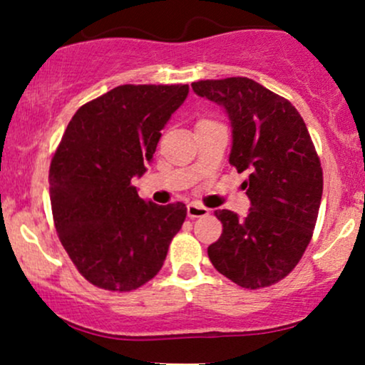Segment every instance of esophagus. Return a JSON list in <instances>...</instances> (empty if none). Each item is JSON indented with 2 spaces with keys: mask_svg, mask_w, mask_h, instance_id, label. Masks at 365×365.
I'll return each mask as SVG.
<instances>
[{
  "mask_svg": "<svg viewBox=\"0 0 365 365\" xmlns=\"http://www.w3.org/2000/svg\"><path fill=\"white\" fill-rule=\"evenodd\" d=\"M187 215H188V217H190V220H194V217L207 216L209 209L204 207V206H199V204H195V202H190L187 206Z\"/></svg>",
  "mask_w": 365,
  "mask_h": 365,
  "instance_id": "obj_1",
  "label": "esophagus"
}]
</instances>
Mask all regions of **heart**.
Listing matches in <instances>:
<instances>
[{"mask_svg":"<svg viewBox=\"0 0 365 365\" xmlns=\"http://www.w3.org/2000/svg\"><path fill=\"white\" fill-rule=\"evenodd\" d=\"M202 121H209V120H202Z\"/></svg>","mask_w":365,"mask_h":365,"instance_id":"b5f03b06","label":"heart"}]
</instances>
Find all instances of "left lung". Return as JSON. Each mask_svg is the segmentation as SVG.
<instances>
[{
    "label": "left lung",
    "mask_w": 365,
    "mask_h": 365,
    "mask_svg": "<svg viewBox=\"0 0 365 365\" xmlns=\"http://www.w3.org/2000/svg\"><path fill=\"white\" fill-rule=\"evenodd\" d=\"M192 89L220 104L232 123L230 165L249 178V215L228 209L220 240L207 247L212 266L242 288L271 287L290 274L311 242L322 195V168L295 106L247 77L199 81Z\"/></svg>",
    "instance_id": "left-lung-1"
}]
</instances>
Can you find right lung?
<instances>
[{
  "mask_svg": "<svg viewBox=\"0 0 365 365\" xmlns=\"http://www.w3.org/2000/svg\"><path fill=\"white\" fill-rule=\"evenodd\" d=\"M188 86H118L77 110L49 166L58 237L87 282L130 292L153 279L187 216L183 202L140 199L161 130Z\"/></svg>",
  "mask_w": 365,
  "mask_h": 365,
  "instance_id": "1",
  "label": "right lung"
}]
</instances>
